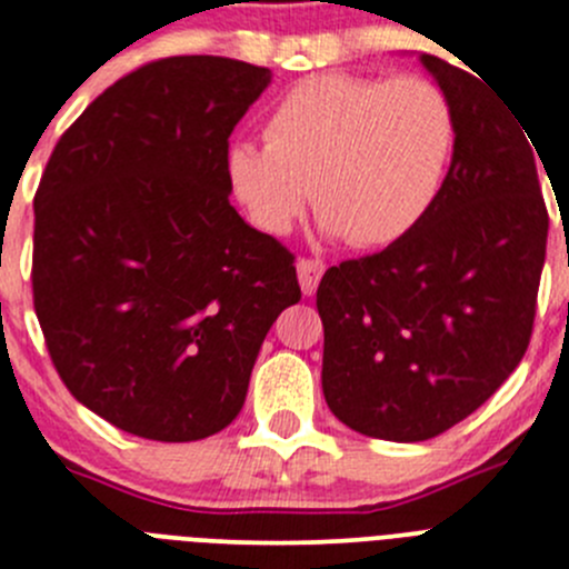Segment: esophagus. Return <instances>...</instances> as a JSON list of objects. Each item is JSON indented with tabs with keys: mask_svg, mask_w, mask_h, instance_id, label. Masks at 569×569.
Listing matches in <instances>:
<instances>
[{
	"mask_svg": "<svg viewBox=\"0 0 569 569\" xmlns=\"http://www.w3.org/2000/svg\"><path fill=\"white\" fill-rule=\"evenodd\" d=\"M322 274H325L322 261H313V258H300V261H297V278H300V289L306 297H311L313 291H317Z\"/></svg>",
	"mask_w": 569,
	"mask_h": 569,
	"instance_id": "obj_1",
	"label": "esophagus"
}]
</instances>
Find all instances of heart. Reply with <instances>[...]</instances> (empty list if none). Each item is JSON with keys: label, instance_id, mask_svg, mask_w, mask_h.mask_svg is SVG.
<instances>
[{"label": "heart", "instance_id": "1", "mask_svg": "<svg viewBox=\"0 0 569 569\" xmlns=\"http://www.w3.org/2000/svg\"><path fill=\"white\" fill-rule=\"evenodd\" d=\"M459 138L448 91L419 74H317L280 97L267 144L239 138L224 174L250 222L286 236L313 200L322 230L358 250L411 233L442 194Z\"/></svg>", "mask_w": 569, "mask_h": 569}]
</instances>
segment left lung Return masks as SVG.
<instances>
[{
  "label": "left lung",
  "mask_w": 569,
  "mask_h": 569,
  "mask_svg": "<svg viewBox=\"0 0 569 569\" xmlns=\"http://www.w3.org/2000/svg\"><path fill=\"white\" fill-rule=\"evenodd\" d=\"M459 138L442 194L408 236L325 272L322 391L352 431L425 442L489 400L522 361L548 208L526 121L487 82L419 54Z\"/></svg>",
  "instance_id": "8db88e82"
}]
</instances>
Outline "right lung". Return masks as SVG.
Segmentation results:
<instances>
[{"mask_svg":"<svg viewBox=\"0 0 569 569\" xmlns=\"http://www.w3.org/2000/svg\"><path fill=\"white\" fill-rule=\"evenodd\" d=\"M272 71L163 58L99 93L36 191L32 302L66 389L121 431L197 442L239 417L300 302L295 256L230 206L228 138Z\"/></svg>","mask_w":569,"mask_h":569,"instance_id":"obj_1","label":"right lung"}]
</instances>
